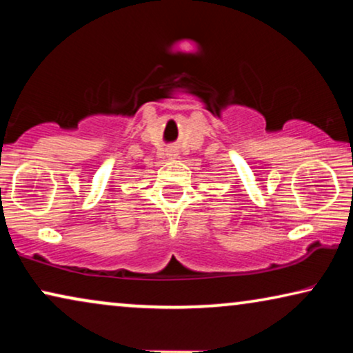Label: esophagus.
I'll return each mask as SVG.
<instances>
[{
  "label": "esophagus",
  "instance_id": "34e87169",
  "mask_svg": "<svg viewBox=\"0 0 353 353\" xmlns=\"http://www.w3.org/2000/svg\"><path fill=\"white\" fill-rule=\"evenodd\" d=\"M167 157L168 159H176V149H175V146L167 148Z\"/></svg>",
  "mask_w": 353,
  "mask_h": 353
}]
</instances>
